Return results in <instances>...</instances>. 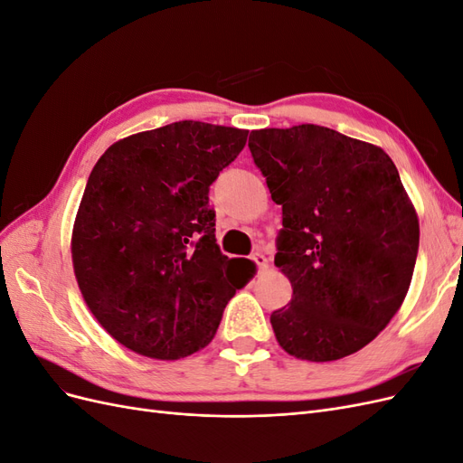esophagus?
I'll list each match as a JSON object with an SVG mask.
<instances>
[{
    "mask_svg": "<svg viewBox=\"0 0 463 463\" xmlns=\"http://www.w3.org/2000/svg\"><path fill=\"white\" fill-rule=\"evenodd\" d=\"M253 260H255V264L259 266V270H266V269H269V259H266L262 253H255V255H253Z\"/></svg>",
    "mask_w": 463,
    "mask_h": 463,
    "instance_id": "obj_1",
    "label": "esophagus"
}]
</instances>
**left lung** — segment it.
<instances>
[{"mask_svg":"<svg viewBox=\"0 0 463 463\" xmlns=\"http://www.w3.org/2000/svg\"><path fill=\"white\" fill-rule=\"evenodd\" d=\"M272 201L282 204L274 264L291 301L270 315L293 357L335 361L386 328L411 284L419 220L381 148L303 123L249 137Z\"/></svg>","mask_w":463,"mask_h":463,"instance_id":"left-lung-1","label":"left lung"}]
</instances>
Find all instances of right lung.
Listing matches in <instances>:
<instances>
[{
  "instance_id": "1",
  "label": "right lung",
  "mask_w": 463,
  "mask_h": 463,
  "mask_svg": "<svg viewBox=\"0 0 463 463\" xmlns=\"http://www.w3.org/2000/svg\"><path fill=\"white\" fill-rule=\"evenodd\" d=\"M249 131L175 121L111 145L92 167L71 235L79 289L131 352L174 361L218 330L250 260L220 253L208 189ZM241 261L234 278V264Z\"/></svg>"
}]
</instances>
